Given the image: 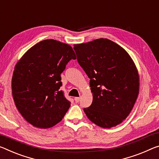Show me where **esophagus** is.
<instances>
[{
	"mask_svg": "<svg viewBox=\"0 0 159 159\" xmlns=\"http://www.w3.org/2000/svg\"><path fill=\"white\" fill-rule=\"evenodd\" d=\"M80 97H75V98H74L75 102H79L80 101Z\"/></svg>",
	"mask_w": 159,
	"mask_h": 159,
	"instance_id": "34e87169",
	"label": "esophagus"
}]
</instances>
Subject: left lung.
Masks as SVG:
<instances>
[{"instance_id": "left-lung-1", "label": "left lung", "mask_w": 159, "mask_h": 159, "mask_svg": "<svg viewBox=\"0 0 159 159\" xmlns=\"http://www.w3.org/2000/svg\"><path fill=\"white\" fill-rule=\"evenodd\" d=\"M80 66L90 78L93 94L87 117L102 128L115 127L132 111L139 92V75L134 61L119 44L100 38L74 44Z\"/></svg>"}]
</instances>
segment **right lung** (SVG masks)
Segmentation results:
<instances>
[{"instance_id":"1","label":"right lung","mask_w":159,"mask_h":159,"mask_svg":"<svg viewBox=\"0 0 159 159\" xmlns=\"http://www.w3.org/2000/svg\"><path fill=\"white\" fill-rule=\"evenodd\" d=\"M76 57L70 45L45 39L25 53L15 66L12 93L15 104L30 124L47 129L61 121L70 106L61 86V74Z\"/></svg>"}]
</instances>
